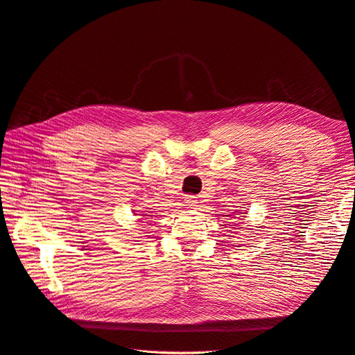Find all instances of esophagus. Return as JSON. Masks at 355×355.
I'll return each mask as SVG.
<instances>
[{"mask_svg":"<svg viewBox=\"0 0 355 355\" xmlns=\"http://www.w3.org/2000/svg\"><path fill=\"white\" fill-rule=\"evenodd\" d=\"M184 203H186V207H189V208H193V207H198V199H196V196H186L184 198Z\"/></svg>","mask_w":355,"mask_h":355,"instance_id":"34e87169","label":"esophagus"}]
</instances>
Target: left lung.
<instances>
[{
	"mask_svg": "<svg viewBox=\"0 0 355 355\" xmlns=\"http://www.w3.org/2000/svg\"><path fill=\"white\" fill-rule=\"evenodd\" d=\"M242 214H243V212H242Z\"/></svg>",
	"mask_w": 355,
	"mask_h": 355,
	"instance_id": "1",
	"label": "left lung"
}]
</instances>
